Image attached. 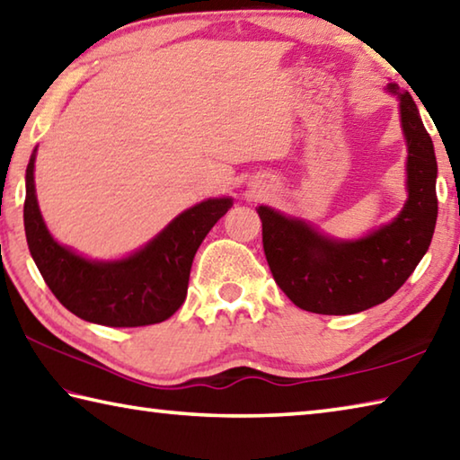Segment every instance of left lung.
I'll use <instances>...</instances> for the list:
<instances>
[{"mask_svg": "<svg viewBox=\"0 0 460 460\" xmlns=\"http://www.w3.org/2000/svg\"><path fill=\"white\" fill-rule=\"evenodd\" d=\"M406 143V201L394 219L362 237H333L312 221L259 205L273 279L305 312L349 315L386 302L429 252L437 225V156L419 108L388 82Z\"/></svg>", "mask_w": 460, "mask_h": 460, "instance_id": "8db88e82", "label": "left lung"}]
</instances>
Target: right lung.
Instances as JSON below:
<instances>
[{
    "mask_svg": "<svg viewBox=\"0 0 460 460\" xmlns=\"http://www.w3.org/2000/svg\"><path fill=\"white\" fill-rule=\"evenodd\" d=\"M33 148L26 169L23 227L31 259L66 310L82 320L137 328L169 320L187 297L190 265L213 225L233 207L231 197H213L185 208L156 235L119 259H92L62 245L41 217Z\"/></svg>",
    "mask_w": 460,
    "mask_h": 460,
    "instance_id": "obj_1",
    "label": "right lung"
}]
</instances>
